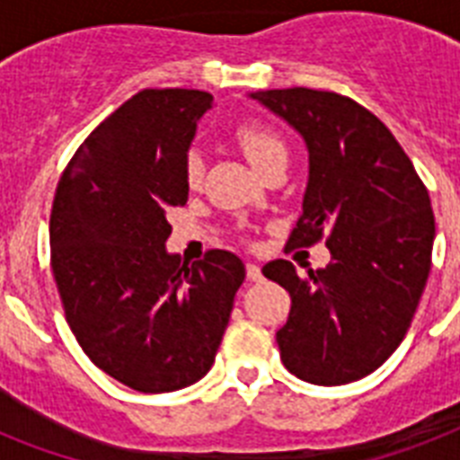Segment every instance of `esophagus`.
<instances>
[{
	"mask_svg": "<svg viewBox=\"0 0 460 460\" xmlns=\"http://www.w3.org/2000/svg\"><path fill=\"white\" fill-rule=\"evenodd\" d=\"M245 271H248L250 281H262V269H260V264L248 262L245 264Z\"/></svg>",
	"mask_w": 460,
	"mask_h": 460,
	"instance_id": "esophagus-1",
	"label": "esophagus"
}]
</instances>
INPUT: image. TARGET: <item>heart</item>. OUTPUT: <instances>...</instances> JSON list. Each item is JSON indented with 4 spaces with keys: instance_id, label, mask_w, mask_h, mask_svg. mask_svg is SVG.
I'll return each instance as SVG.
<instances>
[{
    "instance_id": "1",
    "label": "heart",
    "mask_w": 460,
    "mask_h": 460,
    "mask_svg": "<svg viewBox=\"0 0 460 460\" xmlns=\"http://www.w3.org/2000/svg\"><path fill=\"white\" fill-rule=\"evenodd\" d=\"M234 141L238 144L245 158L252 163L260 174L274 163H288V146L283 141V137L276 129L260 122H241L234 129ZM205 163L198 153H189L184 163V181L186 186L196 191L203 184Z\"/></svg>"
}]
</instances>
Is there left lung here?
Listing matches in <instances>:
<instances>
[{
	"label": "left lung",
	"mask_w": 460,
	"mask_h": 460,
	"mask_svg": "<svg viewBox=\"0 0 460 460\" xmlns=\"http://www.w3.org/2000/svg\"><path fill=\"white\" fill-rule=\"evenodd\" d=\"M252 99L307 141V191L286 245L331 250L316 271L297 274L288 260L262 267L290 293L276 331L281 361L300 380L345 385L376 371L411 326L432 267L430 196L390 129L349 96L290 87Z\"/></svg>",
	"instance_id": "8db88e82"
}]
</instances>
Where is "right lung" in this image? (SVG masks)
Listing matches in <instances>:
<instances>
[{"instance_id":"right-lung-1","label":"right lung","mask_w":460,"mask_h":460,"mask_svg":"<svg viewBox=\"0 0 460 460\" xmlns=\"http://www.w3.org/2000/svg\"><path fill=\"white\" fill-rule=\"evenodd\" d=\"M212 94L144 89L89 134L63 172L49 222L51 271L89 359L146 394L210 371L245 267L208 250L167 255V212L189 200L186 151Z\"/></svg>"}]
</instances>
